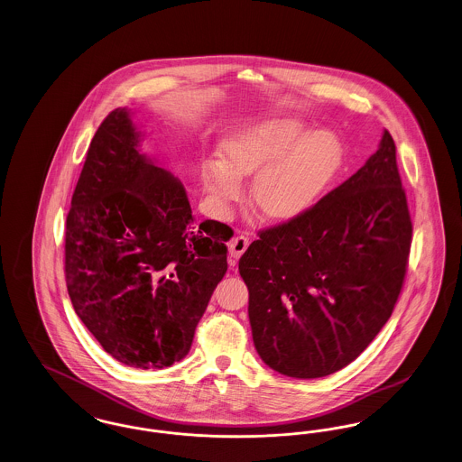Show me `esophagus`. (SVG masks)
<instances>
[{"mask_svg": "<svg viewBox=\"0 0 462 462\" xmlns=\"http://www.w3.org/2000/svg\"><path fill=\"white\" fill-rule=\"evenodd\" d=\"M247 245H249V239L247 237H244V236H237V237H234V239H230L228 242V251H230V256L232 258H241L242 254H244V251L247 249Z\"/></svg>", "mask_w": 462, "mask_h": 462, "instance_id": "obj_1", "label": "esophagus"}]
</instances>
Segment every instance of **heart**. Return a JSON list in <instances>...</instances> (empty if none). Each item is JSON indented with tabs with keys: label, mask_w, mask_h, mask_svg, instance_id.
<instances>
[{
	"label": "heart",
	"mask_w": 462,
	"mask_h": 462,
	"mask_svg": "<svg viewBox=\"0 0 462 462\" xmlns=\"http://www.w3.org/2000/svg\"><path fill=\"white\" fill-rule=\"evenodd\" d=\"M226 162L213 161L204 175L223 204L241 198V176H256L251 200L270 220H291L310 209L339 173L343 149L329 133L282 119L241 133L225 143Z\"/></svg>",
	"instance_id": "b5f03b06"
}]
</instances>
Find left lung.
Here are the masks:
<instances>
[{
	"instance_id": "8db88e82",
	"label": "left lung",
	"mask_w": 462,
	"mask_h": 462,
	"mask_svg": "<svg viewBox=\"0 0 462 462\" xmlns=\"http://www.w3.org/2000/svg\"><path fill=\"white\" fill-rule=\"evenodd\" d=\"M258 236L239 272L262 360L296 379L346 367L392 317L409 262L412 221L392 134L315 206Z\"/></svg>"
}]
</instances>
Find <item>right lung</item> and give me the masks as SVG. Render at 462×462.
Masks as SVG:
<instances>
[{
  "instance_id": "right-lung-1",
  "label": "right lung",
  "mask_w": 462,
  "mask_h": 462,
  "mask_svg": "<svg viewBox=\"0 0 462 462\" xmlns=\"http://www.w3.org/2000/svg\"><path fill=\"white\" fill-rule=\"evenodd\" d=\"M126 107L98 126L66 221L72 307L117 362L164 369L185 358L226 272L232 228L198 221L183 183L142 154Z\"/></svg>"
}]
</instances>
